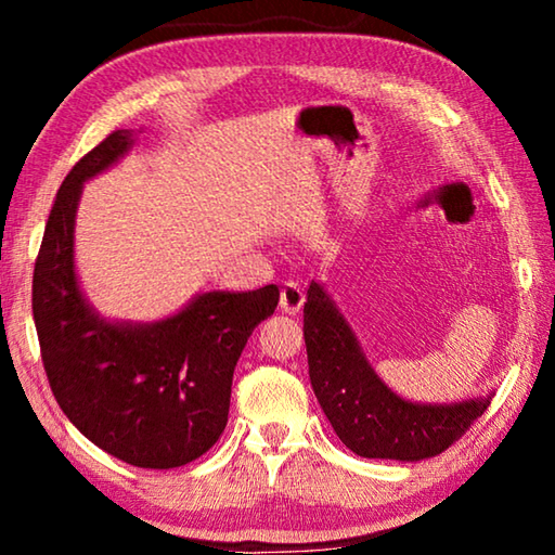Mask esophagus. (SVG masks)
<instances>
[{
  "instance_id": "esophagus-1",
  "label": "esophagus",
  "mask_w": 555,
  "mask_h": 555,
  "mask_svg": "<svg viewBox=\"0 0 555 555\" xmlns=\"http://www.w3.org/2000/svg\"><path fill=\"white\" fill-rule=\"evenodd\" d=\"M306 294L304 288H300L296 281H286L284 286H281V296H279V308L284 313L296 315L300 311V306H304Z\"/></svg>"
}]
</instances>
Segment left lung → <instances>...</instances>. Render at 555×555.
Returning a JSON list of instances; mask_svg holds the SVG:
<instances>
[{
  "label": "left lung",
  "mask_w": 555,
  "mask_h": 555,
  "mask_svg": "<svg viewBox=\"0 0 555 555\" xmlns=\"http://www.w3.org/2000/svg\"><path fill=\"white\" fill-rule=\"evenodd\" d=\"M304 337L318 403L337 438L362 457H434L463 438L490 406V397L450 406L397 397L374 374L350 325L315 281L304 306Z\"/></svg>",
  "instance_id": "left-lung-1"
}]
</instances>
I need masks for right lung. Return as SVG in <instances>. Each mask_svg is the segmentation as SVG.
Segmentation results:
<instances>
[{"mask_svg":"<svg viewBox=\"0 0 555 555\" xmlns=\"http://www.w3.org/2000/svg\"><path fill=\"white\" fill-rule=\"evenodd\" d=\"M131 146L117 129L65 176L34 267L31 308L51 391L70 424L137 467L193 463L228 426L232 374L251 331L274 313L279 288L210 291L154 325L102 321L73 267L75 208L88 178Z\"/></svg>","mask_w":555,"mask_h":555,"instance_id":"add662e5","label":"right lung"}]
</instances>
